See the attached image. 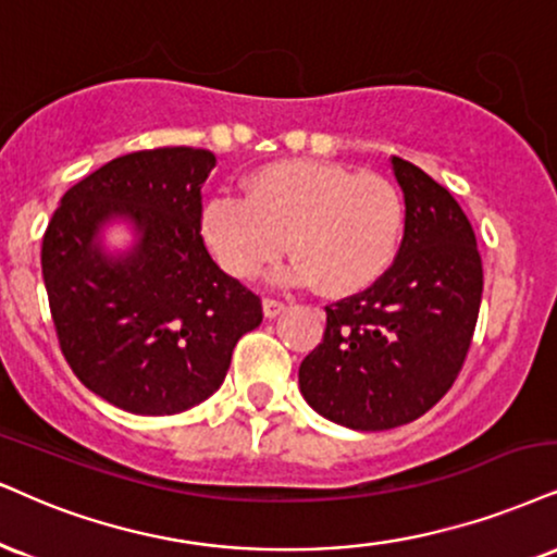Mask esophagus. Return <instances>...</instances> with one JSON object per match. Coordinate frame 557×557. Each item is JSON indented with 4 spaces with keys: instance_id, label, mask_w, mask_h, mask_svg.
Returning a JSON list of instances; mask_svg holds the SVG:
<instances>
[{
    "instance_id": "34e87169",
    "label": "esophagus",
    "mask_w": 557,
    "mask_h": 557,
    "mask_svg": "<svg viewBox=\"0 0 557 557\" xmlns=\"http://www.w3.org/2000/svg\"><path fill=\"white\" fill-rule=\"evenodd\" d=\"M284 310H286V305L281 299H273V297L263 299V314H265V318H276V314H281Z\"/></svg>"
}]
</instances>
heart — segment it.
Listing matches in <instances>:
<instances>
[{
  "label": "heart",
  "mask_w": 557,
  "mask_h": 557,
  "mask_svg": "<svg viewBox=\"0 0 557 557\" xmlns=\"http://www.w3.org/2000/svg\"><path fill=\"white\" fill-rule=\"evenodd\" d=\"M405 201L387 177L327 160H278L245 181V196H214L201 211V235L219 265L256 278L286 252V278L318 281L327 297L376 284L395 263Z\"/></svg>",
  "instance_id": "heart-1"
}]
</instances>
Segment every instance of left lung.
Masks as SVG:
<instances>
[{
    "instance_id": "obj_1",
    "label": "left lung",
    "mask_w": 557,
    "mask_h": 557,
    "mask_svg": "<svg viewBox=\"0 0 557 557\" xmlns=\"http://www.w3.org/2000/svg\"><path fill=\"white\" fill-rule=\"evenodd\" d=\"M405 198L389 271L325 307L322 343L299 367L305 400L327 421L384 431L431 410L468 359L483 297L475 232L455 196L393 157Z\"/></svg>"
}]
</instances>
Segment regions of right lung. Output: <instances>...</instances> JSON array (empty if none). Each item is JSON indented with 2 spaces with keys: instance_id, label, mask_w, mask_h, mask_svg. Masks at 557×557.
<instances>
[{
  "instance_id": "1",
  "label": "right lung",
  "mask_w": 557,
  "mask_h": 557,
  "mask_svg": "<svg viewBox=\"0 0 557 557\" xmlns=\"http://www.w3.org/2000/svg\"><path fill=\"white\" fill-rule=\"evenodd\" d=\"M209 149L115 157L66 190L46 226L40 268L59 348L77 380L136 416H175L214 395L237 341L263 320L260 297L203 245ZM113 215L140 232L111 259L94 235Z\"/></svg>"
}]
</instances>
